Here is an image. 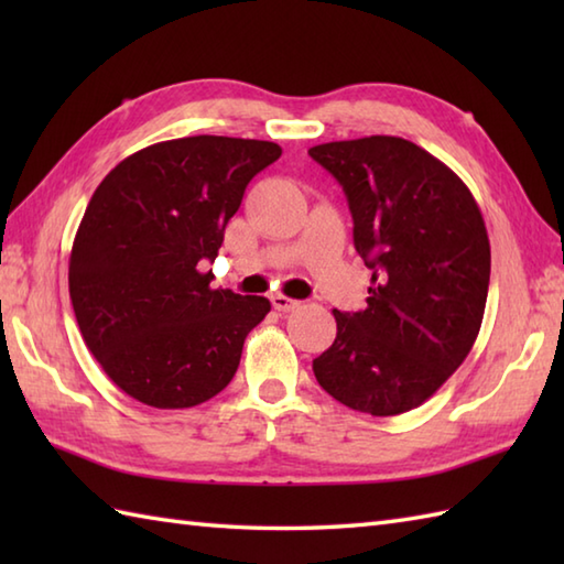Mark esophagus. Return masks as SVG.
<instances>
[{
    "label": "esophagus",
    "mask_w": 564,
    "mask_h": 564,
    "mask_svg": "<svg viewBox=\"0 0 564 564\" xmlns=\"http://www.w3.org/2000/svg\"><path fill=\"white\" fill-rule=\"evenodd\" d=\"M271 303L275 310H279V313H293V310L301 307V301H293V297L281 295V293L271 295Z\"/></svg>",
    "instance_id": "34e87169"
}]
</instances>
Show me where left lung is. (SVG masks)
Returning a JSON list of instances; mask_svg holds the SVG:
<instances>
[{"label":"left lung","mask_w":564,"mask_h":564,"mask_svg":"<svg viewBox=\"0 0 564 564\" xmlns=\"http://www.w3.org/2000/svg\"><path fill=\"white\" fill-rule=\"evenodd\" d=\"M310 158L341 184L354 247L373 271L366 310L339 313L315 378L356 412L426 402L470 354L489 289L482 213L460 176L392 135L325 142Z\"/></svg>","instance_id":"left-lung-1"}]
</instances>
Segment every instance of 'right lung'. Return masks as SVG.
Returning <instances> with one entry per match:
<instances>
[{
    "instance_id": "obj_1",
    "label": "right lung",
    "mask_w": 564,
    "mask_h": 564,
    "mask_svg": "<svg viewBox=\"0 0 564 564\" xmlns=\"http://www.w3.org/2000/svg\"><path fill=\"white\" fill-rule=\"evenodd\" d=\"M281 158L267 140L196 135L130 154L94 191L69 254L82 339L130 398L184 410L237 373L261 295L210 289L225 225Z\"/></svg>"
}]
</instances>
